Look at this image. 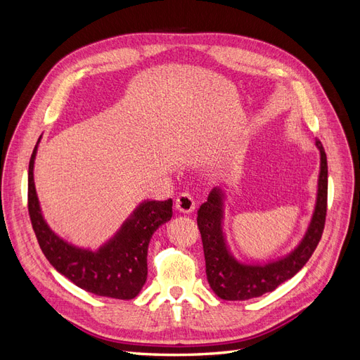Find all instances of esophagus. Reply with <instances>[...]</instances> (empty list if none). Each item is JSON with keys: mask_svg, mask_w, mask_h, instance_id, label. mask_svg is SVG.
Segmentation results:
<instances>
[{"mask_svg": "<svg viewBox=\"0 0 360 360\" xmlns=\"http://www.w3.org/2000/svg\"><path fill=\"white\" fill-rule=\"evenodd\" d=\"M176 209L181 213H191L195 209V201L193 197L188 192L180 193L176 200Z\"/></svg>", "mask_w": 360, "mask_h": 360, "instance_id": "obj_1", "label": "esophagus"}]
</instances>
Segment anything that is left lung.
<instances>
[{"label": "left lung", "instance_id": "1", "mask_svg": "<svg viewBox=\"0 0 360 360\" xmlns=\"http://www.w3.org/2000/svg\"><path fill=\"white\" fill-rule=\"evenodd\" d=\"M320 176L317 202L307 234L297 248L285 257L266 264H243L237 261L226 248L222 231L224 192L213 189L209 198L198 209V228L202 238L207 281L217 297L224 300H248L274 291L282 282L291 279L308 263L317 248L326 222L328 210V158L320 141Z\"/></svg>", "mask_w": 360, "mask_h": 360}]
</instances>
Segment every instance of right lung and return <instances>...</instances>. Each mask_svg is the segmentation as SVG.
I'll return each instance as SVG.
<instances>
[{"mask_svg":"<svg viewBox=\"0 0 360 360\" xmlns=\"http://www.w3.org/2000/svg\"><path fill=\"white\" fill-rule=\"evenodd\" d=\"M32 151L28 167V213L39 246L49 263L75 285L96 296L129 300L147 281V250L158 228L171 219L172 200L141 202L118 233L97 250L76 248L53 233L41 216L34 186Z\"/></svg>","mask_w":360,"mask_h":360,"instance_id":"add662e5","label":"right lung"}]
</instances>
